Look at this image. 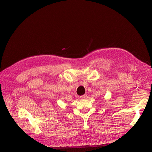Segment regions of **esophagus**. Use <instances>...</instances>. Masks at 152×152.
I'll use <instances>...</instances> for the list:
<instances>
[{
    "instance_id": "esophagus-1",
    "label": "esophagus",
    "mask_w": 152,
    "mask_h": 152,
    "mask_svg": "<svg viewBox=\"0 0 152 152\" xmlns=\"http://www.w3.org/2000/svg\"><path fill=\"white\" fill-rule=\"evenodd\" d=\"M86 97V94H85V95H83V96H80V98L81 99H85Z\"/></svg>"
}]
</instances>
